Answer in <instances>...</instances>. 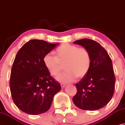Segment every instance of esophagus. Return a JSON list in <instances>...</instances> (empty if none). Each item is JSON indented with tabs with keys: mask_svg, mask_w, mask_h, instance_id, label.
Masks as SVG:
<instances>
[{
	"mask_svg": "<svg viewBox=\"0 0 125 125\" xmlns=\"http://www.w3.org/2000/svg\"><path fill=\"white\" fill-rule=\"evenodd\" d=\"M65 86H66V85L64 84V83H61V88H64Z\"/></svg>",
	"mask_w": 125,
	"mask_h": 125,
	"instance_id": "esophagus-1",
	"label": "esophagus"
}]
</instances>
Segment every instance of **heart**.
I'll list each match as a JSON object with an SVG mask.
<instances>
[{
  "label": "heart",
  "instance_id": "heart-1",
  "mask_svg": "<svg viewBox=\"0 0 125 125\" xmlns=\"http://www.w3.org/2000/svg\"><path fill=\"white\" fill-rule=\"evenodd\" d=\"M56 56L51 53L43 58L45 67L51 75L56 76L64 64L65 72L58 75L57 80L62 83L74 81L77 77L81 78L88 74L91 66V55L85 48L75 45L64 44L55 51Z\"/></svg>",
  "mask_w": 125,
  "mask_h": 125
}]
</instances>
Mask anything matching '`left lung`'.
I'll return each mask as SVG.
<instances>
[{
  "label": "left lung",
  "instance_id": "left-lung-1",
  "mask_svg": "<svg viewBox=\"0 0 125 125\" xmlns=\"http://www.w3.org/2000/svg\"><path fill=\"white\" fill-rule=\"evenodd\" d=\"M74 43L86 48L91 55V66L88 74L75 84L77 92L73 98L81 109L95 111L105 106L115 91V77L112 62L106 50L99 43L88 39Z\"/></svg>",
  "mask_w": 125,
  "mask_h": 125
}]
</instances>
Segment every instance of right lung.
Masks as SVG:
<instances>
[{"instance_id": "obj_1", "label": "right lung", "mask_w": 125, "mask_h": 125, "mask_svg": "<svg viewBox=\"0 0 125 125\" xmlns=\"http://www.w3.org/2000/svg\"><path fill=\"white\" fill-rule=\"evenodd\" d=\"M58 44L31 40L17 52L10 77V89L14 103L30 115H39L50 108L54 96L61 86L50 75L43 62L45 54Z\"/></svg>"}]
</instances>
